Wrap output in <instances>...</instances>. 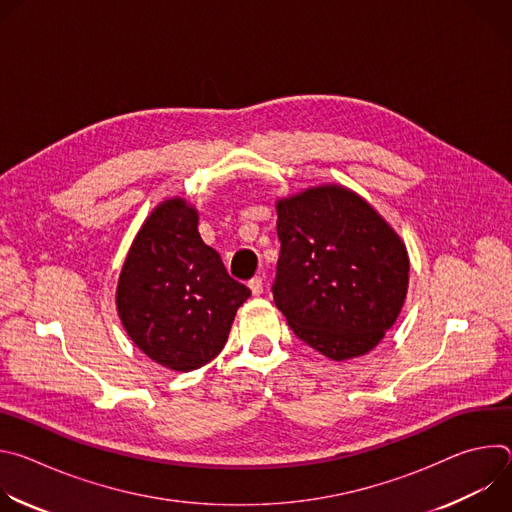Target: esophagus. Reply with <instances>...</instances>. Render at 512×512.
Returning a JSON list of instances; mask_svg holds the SVG:
<instances>
[{
    "instance_id": "esophagus-1",
    "label": "esophagus",
    "mask_w": 512,
    "mask_h": 512,
    "mask_svg": "<svg viewBox=\"0 0 512 512\" xmlns=\"http://www.w3.org/2000/svg\"><path fill=\"white\" fill-rule=\"evenodd\" d=\"M249 289H251L253 296H261L263 294V279L261 277H253L249 281Z\"/></svg>"
}]
</instances>
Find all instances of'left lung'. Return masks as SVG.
I'll return each mask as SVG.
<instances>
[{
    "mask_svg": "<svg viewBox=\"0 0 512 512\" xmlns=\"http://www.w3.org/2000/svg\"><path fill=\"white\" fill-rule=\"evenodd\" d=\"M275 212L281 253L273 300L289 328L336 362L369 354L407 298L403 239L342 184L277 198Z\"/></svg>",
    "mask_w": 512,
    "mask_h": 512,
    "instance_id": "obj_1",
    "label": "left lung"
}]
</instances>
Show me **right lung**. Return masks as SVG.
Returning a JSON list of instances; mask_svg holds the SVG:
<instances>
[{
  "mask_svg": "<svg viewBox=\"0 0 512 512\" xmlns=\"http://www.w3.org/2000/svg\"><path fill=\"white\" fill-rule=\"evenodd\" d=\"M251 291L229 277L198 233V210L182 196L162 200L139 227L123 261L115 304L133 344L178 373L223 350Z\"/></svg>",
  "mask_w": 512,
  "mask_h": 512,
  "instance_id": "right-lung-1",
  "label": "right lung"
}]
</instances>
